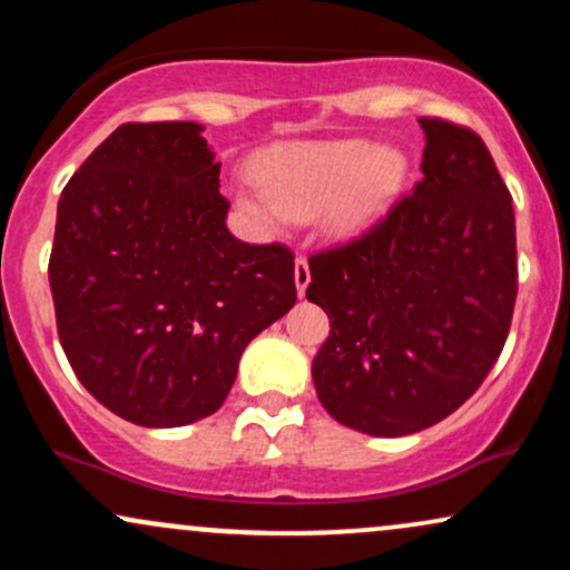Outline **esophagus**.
<instances>
[{
	"instance_id": "1",
	"label": "esophagus",
	"mask_w": 570,
	"mask_h": 570,
	"mask_svg": "<svg viewBox=\"0 0 570 570\" xmlns=\"http://www.w3.org/2000/svg\"><path fill=\"white\" fill-rule=\"evenodd\" d=\"M294 284H297L299 297H303L305 289H307V284H311V267H307V259L305 257L294 259Z\"/></svg>"
}]
</instances>
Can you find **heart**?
Instances as JSON below:
<instances>
[{"instance_id":"b5f03b06","label":"heart","mask_w":570,"mask_h":570,"mask_svg":"<svg viewBox=\"0 0 570 570\" xmlns=\"http://www.w3.org/2000/svg\"><path fill=\"white\" fill-rule=\"evenodd\" d=\"M404 171L402 155L364 139L284 144L259 160L263 189H240L238 200L267 227L324 214L332 233L351 238L389 212Z\"/></svg>"}]
</instances>
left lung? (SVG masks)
I'll use <instances>...</instances> for the list:
<instances>
[{
    "label": "left lung",
    "instance_id": "left-lung-1",
    "mask_svg": "<svg viewBox=\"0 0 570 570\" xmlns=\"http://www.w3.org/2000/svg\"><path fill=\"white\" fill-rule=\"evenodd\" d=\"M412 193L367 230L311 254L307 299L330 316L313 358L324 410L372 436L444 421L499 362L517 299L512 195L472 128L417 117Z\"/></svg>",
    "mask_w": 570,
    "mask_h": 570
}]
</instances>
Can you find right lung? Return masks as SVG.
I'll return each mask as SVG.
<instances>
[{
  "mask_svg": "<svg viewBox=\"0 0 570 570\" xmlns=\"http://www.w3.org/2000/svg\"><path fill=\"white\" fill-rule=\"evenodd\" d=\"M200 130L126 122L58 200V340L85 389L147 429L217 412L246 345L297 303L292 248L227 230L230 200Z\"/></svg>",
  "mask_w": 570,
  "mask_h": 570,
  "instance_id": "right-lung-1",
  "label": "right lung"
}]
</instances>
